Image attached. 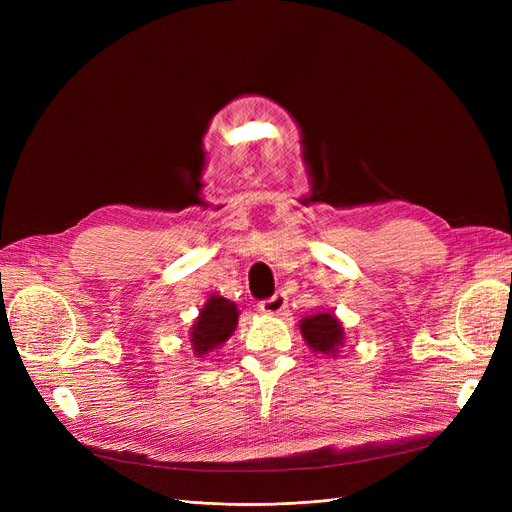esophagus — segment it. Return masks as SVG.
<instances>
[{
	"label": "esophagus",
	"mask_w": 512,
	"mask_h": 512,
	"mask_svg": "<svg viewBox=\"0 0 512 512\" xmlns=\"http://www.w3.org/2000/svg\"><path fill=\"white\" fill-rule=\"evenodd\" d=\"M286 305H288L286 294L284 292H275L273 297L260 301V312L262 314H269V316H280V314H284Z\"/></svg>",
	"instance_id": "34e87169"
}]
</instances>
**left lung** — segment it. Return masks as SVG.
I'll use <instances>...</instances> for the list:
<instances>
[{
    "label": "left lung",
    "instance_id": "left-lung-1",
    "mask_svg": "<svg viewBox=\"0 0 512 512\" xmlns=\"http://www.w3.org/2000/svg\"><path fill=\"white\" fill-rule=\"evenodd\" d=\"M301 335L307 346L320 354L337 356L344 346V327L331 312H318L301 320Z\"/></svg>",
    "mask_w": 512,
    "mask_h": 512
}]
</instances>
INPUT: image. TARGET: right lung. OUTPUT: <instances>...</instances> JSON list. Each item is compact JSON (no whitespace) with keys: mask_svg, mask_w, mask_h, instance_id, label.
I'll list each match as a JSON object with an SVG mask.
<instances>
[{"mask_svg":"<svg viewBox=\"0 0 512 512\" xmlns=\"http://www.w3.org/2000/svg\"><path fill=\"white\" fill-rule=\"evenodd\" d=\"M239 322V309L237 305L220 297V294H211L205 307L190 331V342L196 356L203 359L211 350L220 348L226 339L237 329Z\"/></svg>","mask_w":512,"mask_h":512,"instance_id":"add662e5","label":"right lung"}]
</instances>
